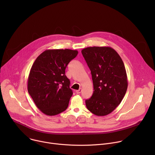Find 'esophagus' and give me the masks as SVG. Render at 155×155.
Listing matches in <instances>:
<instances>
[{
	"mask_svg": "<svg viewBox=\"0 0 155 155\" xmlns=\"http://www.w3.org/2000/svg\"><path fill=\"white\" fill-rule=\"evenodd\" d=\"M81 91H82V89H81V88H80V89H79L78 90L76 91V93L77 94H80V93H81Z\"/></svg>",
	"mask_w": 155,
	"mask_h": 155,
	"instance_id": "obj_1",
	"label": "esophagus"
}]
</instances>
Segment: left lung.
<instances>
[{
  "mask_svg": "<svg viewBox=\"0 0 155 155\" xmlns=\"http://www.w3.org/2000/svg\"><path fill=\"white\" fill-rule=\"evenodd\" d=\"M81 53L92 75L94 91L85 101L87 108L97 116L112 113L122 101L128 82L124 63L110 47H87Z\"/></svg>",
  "mask_w": 155,
  "mask_h": 155,
  "instance_id": "left-lung-1",
  "label": "left lung"
}]
</instances>
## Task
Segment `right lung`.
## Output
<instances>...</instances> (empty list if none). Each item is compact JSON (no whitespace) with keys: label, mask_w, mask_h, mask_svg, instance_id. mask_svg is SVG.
Masks as SVG:
<instances>
[{"label":"right lung","mask_w":155,"mask_h":155,"mask_svg":"<svg viewBox=\"0 0 155 155\" xmlns=\"http://www.w3.org/2000/svg\"><path fill=\"white\" fill-rule=\"evenodd\" d=\"M78 54L70 49L47 50L32 65L28 81V93L40 111L56 115L67 109L73 93L65 75L69 62Z\"/></svg>","instance_id":"add662e5"}]
</instances>
